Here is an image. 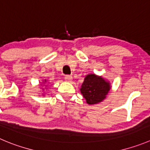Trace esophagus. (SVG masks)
<instances>
[{
    "instance_id": "1",
    "label": "esophagus",
    "mask_w": 150,
    "mask_h": 150,
    "mask_svg": "<svg viewBox=\"0 0 150 150\" xmlns=\"http://www.w3.org/2000/svg\"><path fill=\"white\" fill-rule=\"evenodd\" d=\"M65 80L68 82H71L72 80V77L71 75H66L65 76Z\"/></svg>"
}]
</instances>
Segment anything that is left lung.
<instances>
[{"instance_id":"1","label":"left lung","mask_w":150,"mask_h":150,"mask_svg":"<svg viewBox=\"0 0 150 150\" xmlns=\"http://www.w3.org/2000/svg\"><path fill=\"white\" fill-rule=\"evenodd\" d=\"M110 89V82L103 77L98 76L96 74H89L85 77L80 90L86 103L92 105L104 100Z\"/></svg>"}]
</instances>
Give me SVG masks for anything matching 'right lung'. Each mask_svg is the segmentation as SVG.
<instances>
[{"label":"right lung","instance_id":"add662e5","mask_svg":"<svg viewBox=\"0 0 150 150\" xmlns=\"http://www.w3.org/2000/svg\"><path fill=\"white\" fill-rule=\"evenodd\" d=\"M46 81H46V80H45V82H46Z\"/></svg>","mask_w":150,"mask_h":150}]
</instances>
